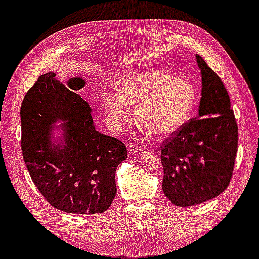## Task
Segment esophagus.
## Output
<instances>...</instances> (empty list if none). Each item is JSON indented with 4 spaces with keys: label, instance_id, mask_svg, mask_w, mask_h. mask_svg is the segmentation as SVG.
I'll return each instance as SVG.
<instances>
[{
    "label": "esophagus",
    "instance_id": "34e87169",
    "mask_svg": "<svg viewBox=\"0 0 259 259\" xmlns=\"http://www.w3.org/2000/svg\"><path fill=\"white\" fill-rule=\"evenodd\" d=\"M139 150H140V147H139L137 144H129L128 145V152H129V154L134 155L136 153H138Z\"/></svg>",
    "mask_w": 259,
    "mask_h": 259
}]
</instances>
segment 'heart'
I'll use <instances>...</instances> for the list:
<instances>
[{
  "instance_id": "heart-1",
  "label": "heart",
  "mask_w": 259,
  "mask_h": 259,
  "mask_svg": "<svg viewBox=\"0 0 259 259\" xmlns=\"http://www.w3.org/2000/svg\"><path fill=\"white\" fill-rule=\"evenodd\" d=\"M119 86L120 91L105 92L102 96L106 122L114 131L128 121L130 106L138 105L137 121L156 136L175 133L194 113L197 89L189 79L142 71L121 78Z\"/></svg>"
}]
</instances>
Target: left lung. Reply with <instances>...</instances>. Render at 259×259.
Masks as SVG:
<instances>
[{
	"mask_svg": "<svg viewBox=\"0 0 259 259\" xmlns=\"http://www.w3.org/2000/svg\"><path fill=\"white\" fill-rule=\"evenodd\" d=\"M201 76L198 116L164 142L162 188L171 203L195 206L223 192L231 180L238 150V126L227 89L197 54Z\"/></svg>",
	"mask_w": 259,
	"mask_h": 259,
	"instance_id": "8db88e82",
	"label": "left lung"
}]
</instances>
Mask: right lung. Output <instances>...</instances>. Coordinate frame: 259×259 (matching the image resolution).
Listing matches in <instances>:
<instances>
[{"mask_svg": "<svg viewBox=\"0 0 259 259\" xmlns=\"http://www.w3.org/2000/svg\"><path fill=\"white\" fill-rule=\"evenodd\" d=\"M84 86L81 77L63 84L54 72L41 74L21 104V148L32 181L53 207L100 214L114 199L116 167L128 154L119 139L96 130L91 106L77 94Z\"/></svg>", "mask_w": 259, "mask_h": 259, "instance_id": "1", "label": "right lung"}]
</instances>
